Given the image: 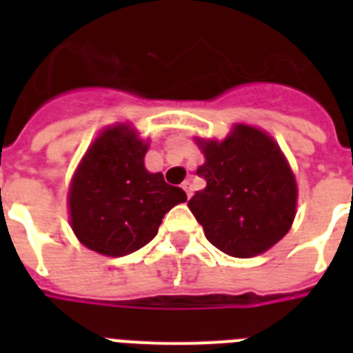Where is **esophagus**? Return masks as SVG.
<instances>
[{"label":"esophagus","instance_id":"obj_1","mask_svg":"<svg viewBox=\"0 0 353 353\" xmlns=\"http://www.w3.org/2000/svg\"><path fill=\"white\" fill-rule=\"evenodd\" d=\"M183 187V190H185V192H187V198H190V196H192V183L190 181H185L181 185Z\"/></svg>","mask_w":353,"mask_h":353}]
</instances>
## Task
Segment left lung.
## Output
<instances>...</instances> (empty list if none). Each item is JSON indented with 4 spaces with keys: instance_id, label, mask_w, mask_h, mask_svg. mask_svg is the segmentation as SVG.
<instances>
[{
    "instance_id": "left-lung-1",
    "label": "left lung",
    "mask_w": 353,
    "mask_h": 353,
    "mask_svg": "<svg viewBox=\"0 0 353 353\" xmlns=\"http://www.w3.org/2000/svg\"><path fill=\"white\" fill-rule=\"evenodd\" d=\"M207 181L188 209L203 225L207 240L236 258L268 251L290 231L296 185L273 139L251 126H236L221 143L203 144Z\"/></svg>"
}]
</instances>
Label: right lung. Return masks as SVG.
I'll use <instances>...</instances> for the list:
<instances>
[{"instance_id": "add662e5", "label": "right lung", "mask_w": 353, "mask_h": 353, "mask_svg": "<svg viewBox=\"0 0 353 353\" xmlns=\"http://www.w3.org/2000/svg\"><path fill=\"white\" fill-rule=\"evenodd\" d=\"M146 144L126 126L110 128L88 150L69 190L71 225L82 243L106 256L137 251L187 194L144 168Z\"/></svg>"}]
</instances>
